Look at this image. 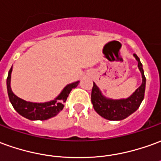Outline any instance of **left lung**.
<instances>
[{"label":"left lung","instance_id":"obj_1","mask_svg":"<svg viewBox=\"0 0 161 161\" xmlns=\"http://www.w3.org/2000/svg\"><path fill=\"white\" fill-rule=\"evenodd\" d=\"M133 56L138 61V67L142 74L143 80L142 84L130 97L119 100L107 99L101 94L99 89L93 83L92 91V103L93 107L101 117L106 119L122 120L127 118L128 116L137 111L143 100L146 89V77L144 75L142 64L139 61V58L136 54H133Z\"/></svg>","mask_w":161,"mask_h":161}]
</instances>
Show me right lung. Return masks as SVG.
<instances>
[{"label":"right lung","mask_w":161,"mask_h":161,"mask_svg":"<svg viewBox=\"0 0 161 161\" xmlns=\"http://www.w3.org/2000/svg\"><path fill=\"white\" fill-rule=\"evenodd\" d=\"M11 72L12 68L8 71V76L7 78V88H8V94L9 97V101L13 105L14 109L16 112L24 117L26 119L30 120H46L58 114L63 110L64 106V103L67 97L69 96V92L78 84V81L68 84L65 87L60 95L50 102L47 103H31L27 102L17 96H15L12 90L10 88V78H11Z\"/></svg>","instance_id":"1"}]
</instances>
